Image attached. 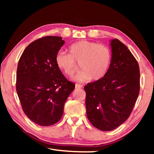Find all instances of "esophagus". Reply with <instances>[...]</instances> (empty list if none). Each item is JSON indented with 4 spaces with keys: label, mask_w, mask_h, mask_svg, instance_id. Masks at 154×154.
<instances>
[{
    "label": "esophagus",
    "mask_w": 154,
    "mask_h": 154,
    "mask_svg": "<svg viewBox=\"0 0 154 154\" xmlns=\"http://www.w3.org/2000/svg\"><path fill=\"white\" fill-rule=\"evenodd\" d=\"M82 87L83 85L81 84H75V88H82Z\"/></svg>",
    "instance_id": "esophagus-1"
}]
</instances>
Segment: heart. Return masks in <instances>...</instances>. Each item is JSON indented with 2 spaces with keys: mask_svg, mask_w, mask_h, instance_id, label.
<instances>
[{
  "mask_svg": "<svg viewBox=\"0 0 154 154\" xmlns=\"http://www.w3.org/2000/svg\"><path fill=\"white\" fill-rule=\"evenodd\" d=\"M69 51V54L60 51L56 56L57 66L66 76L71 77L76 72V63L82 69L74 77L76 82L98 81L107 73L112 59L111 50L107 45L82 40L70 45Z\"/></svg>",
  "mask_w": 154,
  "mask_h": 154,
  "instance_id": "heart-1",
  "label": "heart"
}]
</instances>
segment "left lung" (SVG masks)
<instances>
[{
	"label": "left lung",
	"instance_id": "1",
	"mask_svg": "<svg viewBox=\"0 0 154 154\" xmlns=\"http://www.w3.org/2000/svg\"><path fill=\"white\" fill-rule=\"evenodd\" d=\"M112 59L102 79L85 85L88 118L94 126L110 131L129 118L140 90L139 64L127 47L110 41Z\"/></svg>",
	"mask_w": 154,
	"mask_h": 154
}]
</instances>
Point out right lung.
I'll return each instance as SVG.
<instances>
[{
    "label": "right lung",
    "instance_id": "add662e5",
    "mask_svg": "<svg viewBox=\"0 0 154 154\" xmlns=\"http://www.w3.org/2000/svg\"><path fill=\"white\" fill-rule=\"evenodd\" d=\"M65 41L48 36L28 45L17 69L16 90L24 113L42 126L58 122L67 98L75 90L56 64V56Z\"/></svg>",
    "mask_w": 154,
    "mask_h": 154
}]
</instances>
